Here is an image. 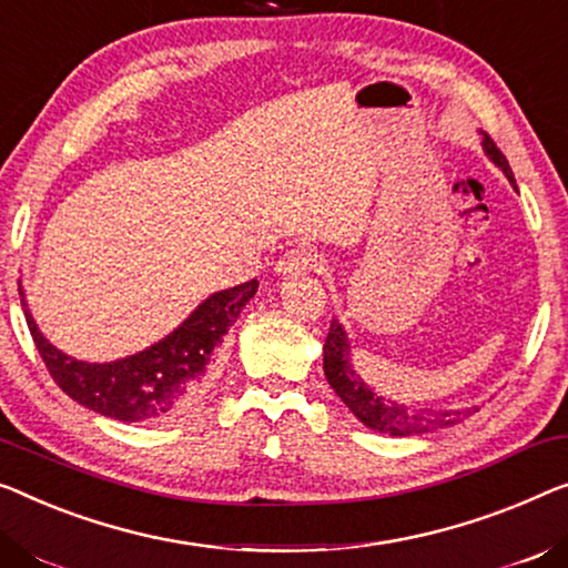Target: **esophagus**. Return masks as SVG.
Here are the masks:
<instances>
[{"label": "esophagus", "mask_w": 568, "mask_h": 568, "mask_svg": "<svg viewBox=\"0 0 568 568\" xmlns=\"http://www.w3.org/2000/svg\"><path fill=\"white\" fill-rule=\"evenodd\" d=\"M321 265H324V257H321L318 252H313L308 247H293L277 260L275 270L283 275H298V273H306V270H316Z\"/></svg>", "instance_id": "1"}]
</instances>
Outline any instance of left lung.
<instances>
[{"instance_id": "obj_1", "label": "left lung", "mask_w": 568, "mask_h": 568, "mask_svg": "<svg viewBox=\"0 0 568 568\" xmlns=\"http://www.w3.org/2000/svg\"><path fill=\"white\" fill-rule=\"evenodd\" d=\"M481 148H485L487 158L507 175V181L515 185L510 163H507L500 148L495 145L487 132H481ZM324 375L328 379V385L334 387V393L342 397L346 408L365 423L367 428L379 430V434H390V436L434 434L438 428L456 426V423H462L464 418L477 410V408H464V410L408 408V405L385 400L383 395L372 390L369 385H365V379L354 372L352 359H349V338H346L344 326L338 324L336 318L332 321V328H328V336L324 344Z\"/></svg>"}]
</instances>
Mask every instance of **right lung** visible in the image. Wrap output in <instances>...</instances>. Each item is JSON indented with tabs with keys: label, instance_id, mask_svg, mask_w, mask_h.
<instances>
[{
	"label": "right lung",
	"instance_id": "add662e5",
	"mask_svg": "<svg viewBox=\"0 0 568 568\" xmlns=\"http://www.w3.org/2000/svg\"><path fill=\"white\" fill-rule=\"evenodd\" d=\"M257 281L209 295L175 332L132 357L116 362H81L55 349L28 311L20 285V301L28 328L50 377L61 390L99 416L138 423L165 418L201 395L216 362L224 334L240 318L242 308L257 293Z\"/></svg>",
	"mask_w": 568,
	"mask_h": 568
}]
</instances>
